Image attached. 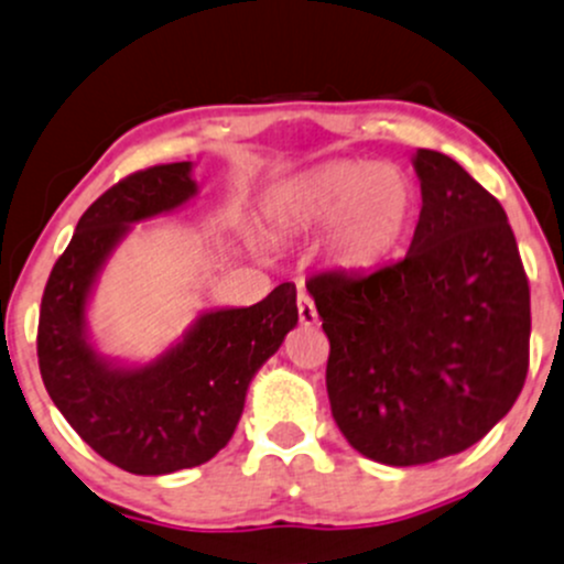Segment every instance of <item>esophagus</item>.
<instances>
[{
  "label": "esophagus",
  "mask_w": 564,
  "mask_h": 564,
  "mask_svg": "<svg viewBox=\"0 0 564 564\" xmlns=\"http://www.w3.org/2000/svg\"><path fill=\"white\" fill-rule=\"evenodd\" d=\"M296 311H300V321L305 326H313L318 321V311H315L313 296L307 292H300V296H296Z\"/></svg>",
  "instance_id": "esophagus-1"
}]
</instances>
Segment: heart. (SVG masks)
<instances>
[{"mask_svg": "<svg viewBox=\"0 0 564 564\" xmlns=\"http://www.w3.org/2000/svg\"><path fill=\"white\" fill-rule=\"evenodd\" d=\"M414 184L401 165L334 160L283 184L272 216L289 230H324L339 268L364 270L395 251L414 214Z\"/></svg>", "mask_w": 564, "mask_h": 564, "instance_id": "obj_1", "label": "heart"}]
</instances>
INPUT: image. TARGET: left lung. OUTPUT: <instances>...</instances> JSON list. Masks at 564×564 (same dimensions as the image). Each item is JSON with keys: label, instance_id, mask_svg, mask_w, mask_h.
<instances>
[{"label": "left lung", "instance_id": "1", "mask_svg": "<svg viewBox=\"0 0 564 564\" xmlns=\"http://www.w3.org/2000/svg\"><path fill=\"white\" fill-rule=\"evenodd\" d=\"M412 165L423 208L406 257L307 281L329 337L334 423L386 466L471 447L530 364V286L503 206L447 154L417 150Z\"/></svg>", "mask_w": 564, "mask_h": 564}]
</instances>
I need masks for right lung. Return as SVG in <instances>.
I'll list each match as a JSON object with an SVG mask.
<instances>
[{"mask_svg":"<svg viewBox=\"0 0 564 564\" xmlns=\"http://www.w3.org/2000/svg\"><path fill=\"white\" fill-rule=\"evenodd\" d=\"M195 195L192 163L122 178L77 221L42 294L36 356L53 404L104 460L139 476L212 460L232 438L253 375L300 321L296 286L281 283L251 307L200 313L147 364H126L93 345L88 302L111 251L133 225L176 212Z\"/></svg>","mask_w":564,"mask_h":564,"instance_id":"1","label":"right lung"}]
</instances>
